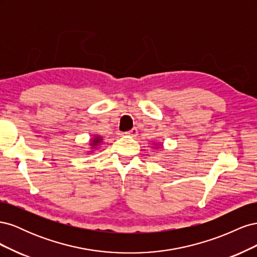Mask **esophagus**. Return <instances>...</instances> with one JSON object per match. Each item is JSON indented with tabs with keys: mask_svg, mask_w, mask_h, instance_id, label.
Segmentation results:
<instances>
[{
	"mask_svg": "<svg viewBox=\"0 0 257 257\" xmlns=\"http://www.w3.org/2000/svg\"><path fill=\"white\" fill-rule=\"evenodd\" d=\"M125 134H126V135H130V136H132V137H136L137 134H138V130H137L136 127H133L131 131L126 132Z\"/></svg>",
	"mask_w": 257,
	"mask_h": 257,
	"instance_id": "34e87169",
	"label": "esophagus"
}]
</instances>
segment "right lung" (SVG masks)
I'll use <instances>...</instances> for the list:
<instances>
[{
	"label": "right lung",
	"mask_w": 257,
	"mask_h": 257,
	"mask_svg": "<svg viewBox=\"0 0 257 257\" xmlns=\"http://www.w3.org/2000/svg\"><path fill=\"white\" fill-rule=\"evenodd\" d=\"M100 142H102V138H99V137H95L94 139H93L92 141V143H91V146L92 147H95L97 144H99Z\"/></svg>",
	"instance_id": "1"
}]
</instances>
